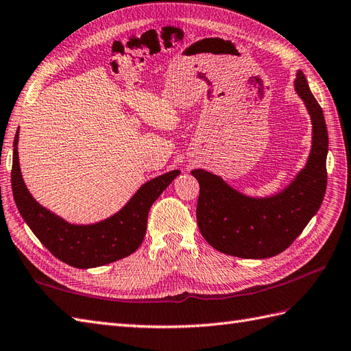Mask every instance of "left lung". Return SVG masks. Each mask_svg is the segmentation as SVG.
<instances>
[{
  "label": "left lung",
  "instance_id": "1",
  "mask_svg": "<svg viewBox=\"0 0 351 351\" xmlns=\"http://www.w3.org/2000/svg\"><path fill=\"white\" fill-rule=\"evenodd\" d=\"M295 86L311 115L313 149L306 167L286 190L274 197L251 199L205 170L191 172L200 186L195 213L199 230L209 245L224 254L242 258L280 254L322 206L328 185V128L302 71L298 73Z\"/></svg>",
  "mask_w": 351,
  "mask_h": 351
}]
</instances>
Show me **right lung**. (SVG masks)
Here are the masks:
<instances>
[{"label": "right lung", "instance_id": "add662e5", "mask_svg": "<svg viewBox=\"0 0 351 351\" xmlns=\"http://www.w3.org/2000/svg\"><path fill=\"white\" fill-rule=\"evenodd\" d=\"M12 189L22 218L29 226L38 241L73 267H97L124 258L141 247L148 224V213L152 203L165 191L170 182L181 173L173 170L154 178L141 186L133 199L118 214L93 226H73L49 213L32 199L22 181L18 161V134L14 137Z\"/></svg>", "mask_w": 351, "mask_h": 351}]
</instances>
